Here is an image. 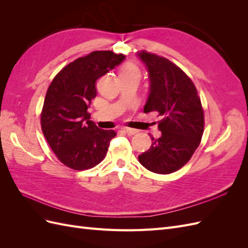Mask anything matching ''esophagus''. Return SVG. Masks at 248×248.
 <instances>
[{
  "instance_id": "1",
  "label": "esophagus",
  "mask_w": 248,
  "mask_h": 248,
  "mask_svg": "<svg viewBox=\"0 0 248 248\" xmlns=\"http://www.w3.org/2000/svg\"><path fill=\"white\" fill-rule=\"evenodd\" d=\"M123 131L128 134V136H133V134H136L138 132L136 129H132V128H123Z\"/></svg>"
}]
</instances>
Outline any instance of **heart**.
<instances>
[{"label": "heart", "instance_id": "1", "mask_svg": "<svg viewBox=\"0 0 248 248\" xmlns=\"http://www.w3.org/2000/svg\"><path fill=\"white\" fill-rule=\"evenodd\" d=\"M122 73H138V74H140L139 69L137 68L136 66H133V65H127L125 68L123 69Z\"/></svg>", "mask_w": 248, "mask_h": 248}]
</instances>
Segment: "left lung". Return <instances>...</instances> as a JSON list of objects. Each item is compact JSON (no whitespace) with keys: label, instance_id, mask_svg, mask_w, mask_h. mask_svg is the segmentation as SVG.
<instances>
[{"label":"left lung","instance_id":"1","mask_svg":"<svg viewBox=\"0 0 248 248\" xmlns=\"http://www.w3.org/2000/svg\"><path fill=\"white\" fill-rule=\"evenodd\" d=\"M138 56L146 65L150 89L144 111L161 118L159 139L139 155L142 167L156 174H170L189 161L204 132V110L196 86L170 60L145 50Z\"/></svg>","mask_w":248,"mask_h":248}]
</instances>
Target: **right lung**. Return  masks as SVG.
<instances>
[{"mask_svg":"<svg viewBox=\"0 0 248 248\" xmlns=\"http://www.w3.org/2000/svg\"><path fill=\"white\" fill-rule=\"evenodd\" d=\"M125 60L122 54L97 50L60 71L48 87L41 128L51 150L66 167L89 170L108 153L114 130H102L90 120L88 108L97 94L95 84Z\"/></svg>","mask_w":248,"mask_h":248,"instance_id":"right-lung-1","label":"right lung"}]
</instances>
